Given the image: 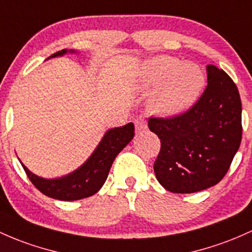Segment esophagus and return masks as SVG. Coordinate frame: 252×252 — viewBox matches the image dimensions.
<instances>
[{
    "label": "esophagus",
    "mask_w": 252,
    "mask_h": 252,
    "mask_svg": "<svg viewBox=\"0 0 252 252\" xmlns=\"http://www.w3.org/2000/svg\"><path fill=\"white\" fill-rule=\"evenodd\" d=\"M134 124H135V130L136 132H143L147 130V122H146L143 118H136V120L134 121Z\"/></svg>",
    "instance_id": "1"
}]
</instances>
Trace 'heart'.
Masks as SVG:
<instances>
[{
	"mask_svg": "<svg viewBox=\"0 0 252 252\" xmlns=\"http://www.w3.org/2000/svg\"><path fill=\"white\" fill-rule=\"evenodd\" d=\"M202 69L191 62L171 56H159L147 61L140 71L139 86L152 91L148 107L160 117H176L190 109L204 87Z\"/></svg>",
	"mask_w": 252,
	"mask_h": 252,
	"instance_id": "b5f03b06",
	"label": "heart"
}]
</instances>
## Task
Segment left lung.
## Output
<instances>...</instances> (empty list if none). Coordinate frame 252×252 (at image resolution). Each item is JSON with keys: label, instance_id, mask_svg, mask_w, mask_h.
<instances>
[{"label": "left lung", "instance_id": "left-lung-1", "mask_svg": "<svg viewBox=\"0 0 252 252\" xmlns=\"http://www.w3.org/2000/svg\"><path fill=\"white\" fill-rule=\"evenodd\" d=\"M203 94L189 111L172 118H149L161 148L154 162L157 179L176 193L197 192L218 184L242 141V101L222 69L207 65Z\"/></svg>", "mask_w": 252, "mask_h": 252}]
</instances>
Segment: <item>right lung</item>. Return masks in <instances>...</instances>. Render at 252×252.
Returning <instances> with one entry per match:
<instances>
[{"instance_id":"right-lung-1","label":"right lung","mask_w":252,"mask_h":252,"mask_svg":"<svg viewBox=\"0 0 252 252\" xmlns=\"http://www.w3.org/2000/svg\"><path fill=\"white\" fill-rule=\"evenodd\" d=\"M67 52L74 54L75 51L67 49L61 50L51 55L49 59L63 56ZM134 130V124L131 122L123 126L109 129L84 164L73 172L60 178H43L32 173L23 162H20L30 181L44 195L61 201L81 200L94 195L100 190L109 176L113 160L132 140L135 135Z\"/></svg>"}]
</instances>
